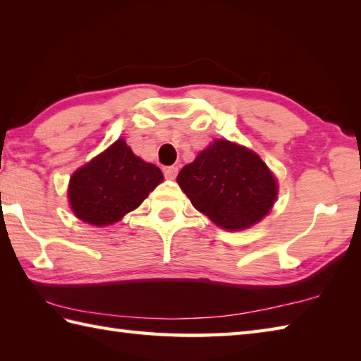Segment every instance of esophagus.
Here are the masks:
<instances>
[{
  "label": "esophagus",
  "instance_id": "1",
  "mask_svg": "<svg viewBox=\"0 0 361 361\" xmlns=\"http://www.w3.org/2000/svg\"><path fill=\"white\" fill-rule=\"evenodd\" d=\"M163 172L167 178H175L176 173H178V166H166L163 167Z\"/></svg>",
  "mask_w": 361,
  "mask_h": 361
}]
</instances>
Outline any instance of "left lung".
<instances>
[{
  "label": "left lung",
  "instance_id": "1",
  "mask_svg": "<svg viewBox=\"0 0 361 361\" xmlns=\"http://www.w3.org/2000/svg\"><path fill=\"white\" fill-rule=\"evenodd\" d=\"M176 181L194 208L235 231L264 219L278 195L273 173L255 152L217 140L181 169Z\"/></svg>",
  "mask_w": 361,
  "mask_h": 361
}]
</instances>
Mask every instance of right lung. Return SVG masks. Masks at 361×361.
Here are the masks:
<instances>
[{
  "instance_id": "right-lung-1",
  "label": "right lung",
  "mask_w": 361,
  "mask_h": 361,
  "mask_svg": "<svg viewBox=\"0 0 361 361\" xmlns=\"http://www.w3.org/2000/svg\"><path fill=\"white\" fill-rule=\"evenodd\" d=\"M161 181L163 173L155 164L137 158L118 140L73 173L68 195L75 216L105 226L136 209Z\"/></svg>"
}]
</instances>
